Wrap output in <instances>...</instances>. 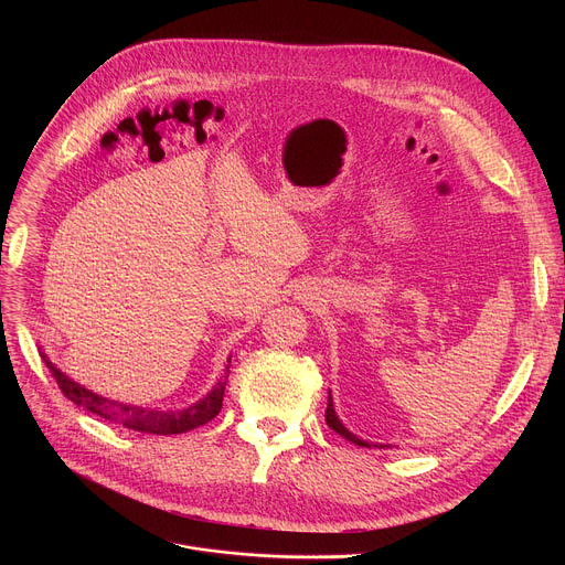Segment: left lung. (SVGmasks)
Here are the masks:
<instances>
[{
    "label": "left lung",
    "instance_id": "1",
    "mask_svg": "<svg viewBox=\"0 0 565 565\" xmlns=\"http://www.w3.org/2000/svg\"><path fill=\"white\" fill-rule=\"evenodd\" d=\"M327 425L335 431V434H340L342 438H347V440H351L353 445H358V447H388V445H377V443H366V440H362V438H358L355 434H351L344 425H342V420L338 418V414H335V409H333V397H331V391H329V407H327Z\"/></svg>",
    "mask_w": 565,
    "mask_h": 565
}]
</instances>
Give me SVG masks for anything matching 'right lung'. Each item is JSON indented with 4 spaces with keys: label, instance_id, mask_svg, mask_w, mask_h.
I'll list each match as a JSON object with an SVG mask.
<instances>
[{
    "label": "right lung",
    "instance_id": "1",
    "mask_svg": "<svg viewBox=\"0 0 565 565\" xmlns=\"http://www.w3.org/2000/svg\"><path fill=\"white\" fill-rule=\"evenodd\" d=\"M42 360L46 362L51 375L55 377L57 386L62 388V393L75 402L77 407H85L87 412L120 425L125 429L131 431H140V434H156V436H172V434H185L190 429H196L205 423H210L212 418H216V414L223 407V393H225V384H227V373H230V360L225 366V375L214 384V388L199 399L196 405L181 409V412H163V409H147V407H136V405H125V402L118 399H109L103 397L89 388H85L83 384L73 382L68 375H64L44 353Z\"/></svg>",
    "mask_w": 565,
    "mask_h": 565
}]
</instances>
